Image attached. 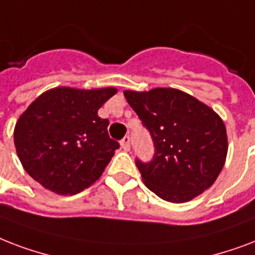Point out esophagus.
<instances>
[{
	"label": "esophagus",
	"instance_id": "obj_1",
	"mask_svg": "<svg viewBox=\"0 0 255 255\" xmlns=\"http://www.w3.org/2000/svg\"><path fill=\"white\" fill-rule=\"evenodd\" d=\"M121 146H122V149L125 150V151H129L130 150V137L129 135H125V137L122 138Z\"/></svg>",
	"mask_w": 255,
	"mask_h": 255
}]
</instances>
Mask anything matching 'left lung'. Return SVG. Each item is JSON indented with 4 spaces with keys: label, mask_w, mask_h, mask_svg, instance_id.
I'll use <instances>...</instances> for the list:
<instances>
[{
    "label": "left lung",
    "mask_w": 255,
    "mask_h": 255,
    "mask_svg": "<svg viewBox=\"0 0 255 255\" xmlns=\"http://www.w3.org/2000/svg\"><path fill=\"white\" fill-rule=\"evenodd\" d=\"M149 130L153 158L135 165L147 189L169 202H186L210 187L228 154L226 128L220 116L175 89L124 92Z\"/></svg>",
    "instance_id": "8db88e82"
}]
</instances>
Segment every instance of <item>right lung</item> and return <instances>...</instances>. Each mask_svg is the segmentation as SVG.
<instances>
[{
	"instance_id": "add662e5",
	"label": "right lung",
	"mask_w": 255,
	"mask_h": 255,
	"mask_svg": "<svg viewBox=\"0 0 255 255\" xmlns=\"http://www.w3.org/2000/svg\"><path fill=\"white\" fill-rule=\"evenodd\" d=\"M114 88H56L31 102L18 118L14 145L23 169L43 187L76 194L100 178L120 143L109 137L98 109Z\"/></svg>"
}]
</instances>
